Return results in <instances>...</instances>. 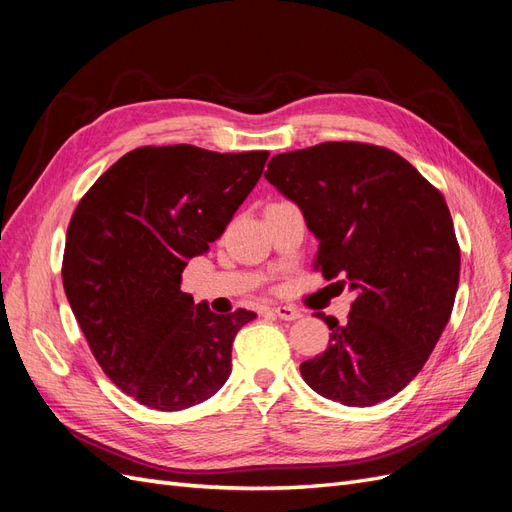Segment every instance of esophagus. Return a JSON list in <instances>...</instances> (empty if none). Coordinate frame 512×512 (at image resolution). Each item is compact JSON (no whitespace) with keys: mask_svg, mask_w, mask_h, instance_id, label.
<instances>
[{"mask_svg":"<svg viewBox=\"0 0 512 512\" xmlns=\"http://www.w3.org/2000/svg\"><path fill=\"white\" fill-rule=\"evenodd\" d=\"M273 314L277 318H282V320H297V318H301L299 309L292 307V305H275L273 307Z\"/></svg>","mask_w":512,"mask_h":512,"instance_id":"1","label":"esophagus"}]
</instances>
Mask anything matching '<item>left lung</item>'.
I'll use <instances>...</instances> for the list:
<instances>
[{
    "instance_id": "1",
    "label": "left lung",
    "mask_w": 512,
    "mask_h": 512,
    "mask_svg": "<svg viewBox=\"0 0 512 512\" xmlns=\"http://www.w3.org/2000/svg\"><path fill=\"white\" fill-rule=\"evenodd\" d=\"M265 177L318 237L314 269L356 292L346 324L318 314L329 348L301 363L303 380L352 408L391 399L453 312L461 254L444 196L399 153L354 141L277 153Z\"/></svg>"
}]
</instances>
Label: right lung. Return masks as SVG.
I'll list each match as a JSON object with an SVG mask.
<instances>
[{"label": "right lung", "instance_id": "obj_1", "mask_svg": "<svg viewBox=\"0 0 512 512\" xmlns=\"http://www.w3.org/2000/svg\"><path fill=\"white\" fill-rule=\"evenodd\" d=\"M269 151L138 147L76 205L61 280L104 374L138 404L183 410L220 391L237 331L254 312L194 305L181 273L222 237Z\"/></svg>", "mask_w": 512, "mask_h": 512}]
</instances>
